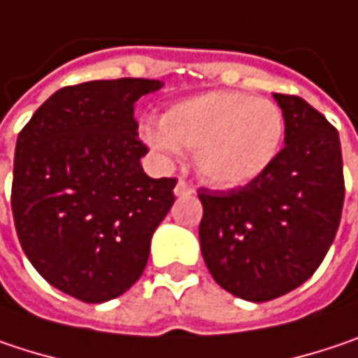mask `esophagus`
<instances>
[{
	"label": "esophagus",
	"instance_id": "34e87169",
	"mask_svg": "<svg viewBox=\"0 0 358 358\" xmlns=\"http://www.w3.org/2000/svg\"><path fill=\"white\" fill-rule=\"evenodd\" d=\"M174 192H176V196H188V194H192V188H190V184H188V182L178 180V182H176Z\"/></svg>",
	"mask_w": 358,
	"mask_h": 358
}]
</instances>
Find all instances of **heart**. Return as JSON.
<instances>
[{"label":"heart","mask_w":358,"mask_h":358,"mask_svg":"<svg viewBox=\"0 0 358 358\" xmlns=\"http://www.w3.org/2000/svg\"><path fill=\"white\" fill-rule=\"evenodd\" d=\"M285 118L275 102L219 90L170 106L159 122H143L141 137L162 157L194 153L199 176L234 188L262 176L282 143Z\"/></svg>","instance_id":"heart-1"}]
</instances>
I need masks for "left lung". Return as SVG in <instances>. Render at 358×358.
Instances as JSON below:
<instances>
[{"instance_id": "8db88e82", "label": "left lung", "mask_w": 358, "mask_h": 358, "mask_svg": "<svg viewBox=\"0 0 358 358\" xmlns=\"http://www.w3.org/2000/svg\"><path fill=\"white\" fill-rule=\"evenodd\" d=\"M285 147L240 188H199L205 264L219 287L245 301H271L317 271L344 205L338 131L299 96L275 94Z\"/></svg>"}]
</instances>
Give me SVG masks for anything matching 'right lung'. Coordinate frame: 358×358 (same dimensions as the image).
Listing matches in <instances>:
<instances>
[{
    "instance_id": "obj_1",
    "label": "right lung",
    "mask_w": 358,
    "mask_h": 358,
    "mask_svg": "<svg viewBox=\"0 0 358 358\" xmlns=\"http://www.w3.org/2000/svg\"><path fill=\"white\" fill-rule=\"evenodd\" d=\"M157 80L120 78L55 92L20 131L12 213L24 254L59 291L102 303L131 289L176 178H149L135 102Z\"/></svg>"
}]
</instances>
